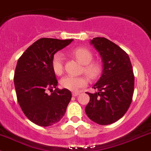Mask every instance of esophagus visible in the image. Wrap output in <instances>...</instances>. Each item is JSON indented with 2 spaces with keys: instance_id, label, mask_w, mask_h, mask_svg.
Segmentation results:
<instances>
[{
  "instance_id": "34e87169",
  "label": "esophagus",
  "mask_w": 151,
  "mask_h": 151,
  "mask_svg": "<svg viewBox=\"0 0 151 151\" xmlns=\"http://www.w3.org/2000/svg\"><path fill=\"white\" fill-rule=\"evenodd\" d=\"M80 93L78 92V91H74V92H72V95L74 97L77 96V95H80Z\"/></svg>"
}]
</instances>
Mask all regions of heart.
Masks as SVG:
<instances>
[{
	"label": "heart",
	"mask_w": 151,
	"mask_h": 151,
	"mask_svg": "<svg viewBox=\"0 0 151 151\" xmlns=\"http://www.w3.org/2000/svg\"><path fill=\"white\" fill-rule=\"evenodd\" d=\"M76 58L83 64V71L91 79H95L99 76L101 71V65L98 63L92 61L93 55L89 50L84 47H77L72 52ZM63 55L57 52L53 56L51 60V68L56 75H61L64 71ZM88 78L85 76L66 75L60 80V84L65 88L77 91L88 84Z\"/></svg>",
	"instance_id": "1"
}]
</instances>
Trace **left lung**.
I'll return each instance as SVG.
<instances>
[{
	"label": "left lung",
	"mask_w": 151,
	"mask_h": 151,
	"mask_svg": "<svg viewBox=\"0 0 151 151\" xmlns=\"http://www.w3.org/2000/svg\"><path fill=\"white\" fill-rule=\"evenodd\" d=\"M91 44L99 52L103 73L93 88L87 92L90 101L86 106L87 116L95 123L108 125L119 120L129 109L134 91V74L127 53L109 39L96 37Z\"/></svg>",
	"instance_id": "1"
}]
</instances>
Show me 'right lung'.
<instances>
[{
    "instance_id": "add662e5",
    "label": "right lung",
    "mask_w": 151,
    "mask_h": 151,
    "mask_svg": "<svg viewBox=\"0 0 151 151\" xmlns=\"http://www.w3.org/2000/svg\"><path fill=\"white\" fill-rule=\"evenodd\" d=\"M72 41L42 38L18 60L14 74L17 100L27 118L39 126H51L60 122L71 99L68 89L56 88L58 81L52 70L51 60L56 52ZM47 90L50 95H47Z\"/></svg>"
}]
</instances>
